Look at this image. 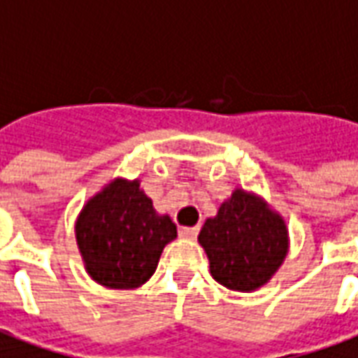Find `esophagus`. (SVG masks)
<instances>
[{
	"instance_id": "34e87169",
	"label": "esophagus",
	"mask_w": 358,
	"mask_h": 358,
	"mask_svg": "<svg viewBox=\"0 0 358 358\" xmlns=\"http://www.w3.org/2000/svg\"><path fill=\"white\" fill-rule=\"evenodd\" d=\"M197 231H199L197 227H182L180 229V236L186 240H194L197 236Z\"/></svg>"
}]
</instances>
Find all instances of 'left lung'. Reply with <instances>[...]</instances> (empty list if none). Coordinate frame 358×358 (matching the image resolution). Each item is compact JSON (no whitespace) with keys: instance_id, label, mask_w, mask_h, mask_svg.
Segmentation results:
<instances>
[{"instance_id":"1","label":"left lung","mask_w":358,"mask_h":358,"mask_svg":"<svg viewBox=\"0 0 358 358\" xmlns=\"http://www.w3.org/2000/svg\"><path fill=\"white\" fill-rule=\"evenodd\" d=\"M197 242L207 254L215 281L238 292L269 283L291 244L283 215L259 194L242 187H234L217 215L205 219Z\"/></svg>"}]
</instances>
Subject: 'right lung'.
<instances>
[{"label": "right lung", "instance_id": "1", "mask_svg": "<svg viewBox=\"0 0 358 358\" xmlns=\"http://www.w3.org/2000/svg\"><path fill=\"white\" fill-rule=\"evenodd\" d=\"M176 236V224L157 213L139 178L110 180L87 199L75 221L85 271L106 289L127 291L147 283Z\"/></svg>", "mask_w": 358, "mask_h": 358}]
</instances>
